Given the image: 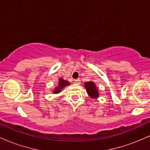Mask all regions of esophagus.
<instances>
[{"label":"esophagus","instance_id":"obj_1","mask_svg":"<svg viewBox=\"0 0 150 150\" xmlns=\"http://www.w3.org/2000/svg\"><path fill=\"white\" fill-rule=\"evenodd\" d=\"M80 81H81V80L80 78H77V79H76V80H75V81H74V82H75V84H77V85H80Z\"/></svg>","mask_w":150,"mask_h":150}]
</instances>
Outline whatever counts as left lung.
Wrapping results in <instances>:
<instances>
[{"label": "left lung", "instance_id": "8db88e82", "mask_svg": "<svg viewBox=\"0 0 150 150\" xmlns=\"http://www.w3.org/2000/svg\"><path fill=\"white\" fill-rule=\"evenodd\" d=\"M85 87L87 89V93L90 97L92 98H97L98 97V91L95 85L94 82H85Z\"/></svg>", "mask_w": 150, "mask_h": 150}]
</instances>
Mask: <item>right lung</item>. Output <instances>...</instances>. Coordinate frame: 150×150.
I'll use <instances>...</instances> for the list:
<instances>
[{"mask_svg":"<svg viewBox=\"0 0 150 150\" xmlns=\"http://www.w3.org/2000/svg\"><path fill=\"white\" fill-rule=\"evenodd\" d=\"M69 85H70V82H68V81L64 80H63V79H60L59 82H58V87H57V88H56V89H55L53 92H54L55 93L60 92L63 87H65V86Z\"/></svg>","mask_w":150,"mask_h":150,"instance_id":"1","label":"right lung"}]
</instances>
